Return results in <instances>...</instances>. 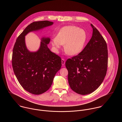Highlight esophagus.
<instances>
[{"label": "esophagus", "mask_w": 122, "mask_h": 122, "mask_svg": "<svg viewBox=\"0 0 122 122\" xmlns=\"http://www.w3.org/2000/svg\"><path fill=\"white\" fill-rule=\"evenodd\" d=\"M65 64V59H62V65L63 66H64V65Z\"/></svg>", "instance_id": "34e87169"}]
</instances>
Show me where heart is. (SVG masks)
I'll return each mask as SVG.
<instances>
[{
  "label": "heart",
  "instance_id": "1",
  "mask_svg": "<svg viewBox=\"0 0 122 122\" xmlns=\"http://www.w3.org/2000/svg\"><path fill=\"white\" fill-rule=\"evenodd\" d=\"M86 40V34L82 29L75 26L62 27L56 37L52 39L51 44L58 50L64 45L65 52L70 55H75L82 51Z\"/></svg>",
  "mask_w": 122,
  "mask_h": 122
}]
</instances>
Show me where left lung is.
<instances>
[{
  "label": "left lung",
  "mask_w": 122,
  "mask_h": 122,
  "mask_svg": "<svg viewBox=\"0 0 122 122\" xmlns=\"http://www.w3.org/2000/svg\"><path fill=\"white\" fill-rule=\"evenodd\" d=\"M92 36L83 51L66 62L71 88L86 95L96 90L106 75L108 52L107 43L99 31L91 24Z\"/></svg>",
  "instance_id": "left-lung-1"
}]
</instances>
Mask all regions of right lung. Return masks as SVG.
Returning <instances> with one entry per match:
<instances>
[{
    "label": "right lung",
    "mask_w": 122,
    "mask_h": 122,
    "mask_svg": "<svg viewBox=\"0 0 122 122\" xmlns=\"http://www.w3.org/2000/svg\"><path fill=\"white\" fill-rule=\"evenodd\" d=\"M53 24L48 20L31 23L18 37L14 45L12 61L14 73L22 87L33 95L43 94L50 88L56 74L61 69L62 60L48 48L50 38L42 37L39 49L30 52L26 46L25 36Z\"/></svg>",
    "instance_id": "right-lung-1"
}]
</instances>
